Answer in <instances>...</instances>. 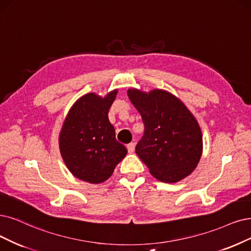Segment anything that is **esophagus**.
Returning <instances> with one entry per match:
<instances>
[{"instance_id": "obj_1", "label": "esophagus", "mask_w": 251, "mask_h": 251, "mask_svg": "<svg viewBox=\"0 0 251 251\" xmlns=\"http://www.w3.org/2000/svg\"><path fill=\"white\" fill-rule=\"evenodd\" d=\"M134 149H135V144L134 143H130L127 145V150H128V153H133L134 152Z\"/></svg>"}]
</instances>
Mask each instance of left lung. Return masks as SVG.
<instances>
[{
  "label": "left lung",
  "instance_id": "8db88e82",
  "mask_svg": "<svg viewBox=\"0 0 251 251\" xmlns=\"http://www.w3.org/2000/svg\"><path fill=\"white\" fill-rule=\"evenodd\" d=\"M127 95L141 114L145 133L135 152L151 175L165 183L186 178L202 154V134L198 120L171 92L128 89Z\"/></svg>",
  "mask_w": 251,
  "mask_h": 251
}]
</instances>
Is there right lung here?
Returning a JSON list of instances; mask_svg holds the SVG:
<instances>
[{"label": "right lung", "instance_id": "right-lung-1", "mask_svg": "<svg viewBox=\"0 0 251 251\" xmlns=\"http://www.w3.org/2000/svg\"><path fill=\"white\" fill-rule=\"evenodd\" d=\"M118 89L102 97L96 93L78 98L70 107L59 134L63 161L77 179L91 184L106 181L127 154L116 140L108 110Z\"/></svg>", "mask_w": 251, "mask_h": 251}]
</instances>
